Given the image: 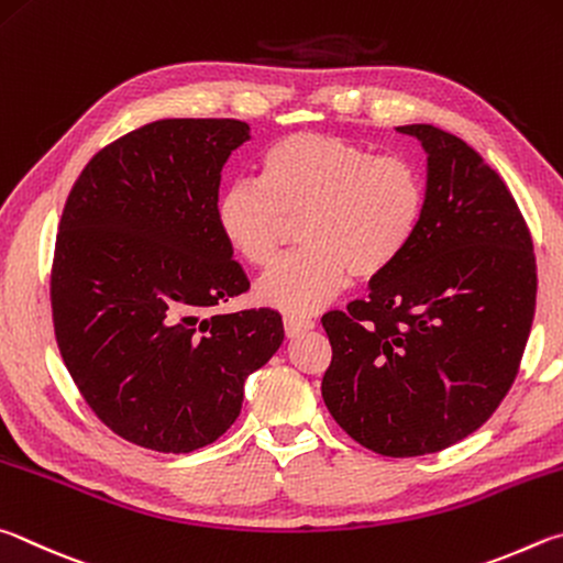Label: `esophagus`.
I'll return each mask as SVG.
<instances>
[{"label": "esophagus", "instance_id": "1", "mask_svg": "<svg viewBox=\"0 0 563 563\" xmlns=\"http://www.w3.org/2000/svg\"><path fill=\"white\" fill-rule=\"evenodd\" d=\"M313 329V321L311 319H303V317H294V313H287L284 317V331H287V336H299V333Z\"/></svg>", "mask_w": 563, "mask_h": 563}]
</instances>
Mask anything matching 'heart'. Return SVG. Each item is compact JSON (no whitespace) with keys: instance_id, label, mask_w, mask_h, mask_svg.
Here are the masks:
<instances>
[{"instance_id":"1","label":"heart","mask_w":563,"mask_h":563,"mask_svg":"<svg viewBox=\"0 0 563 563\" xmlns=\"http://www.w3.org/2000/svg\"><path fill=\"white\" fill-rule=\"evenodd\" d=\"M426 180L398 155L333 135L297 133L260 161V180H234L214 200V222L230 252L254 269L272 266L299 222L303 246L264 276L260 299L311 313L346 287L396 264L426 214Z\"/></svg>"}]
</instances>
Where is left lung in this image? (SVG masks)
I'll return each instance as SVG.
<instances>
[{"label":"left lung","instance_id":"1","mask_svg":"<svg viewBox=\"0 0 563 563\" xmlns=\"http://www.w3.org/2000/svg\"><path fill=\"white\" fill-rule=\"evenodd\" d=\"M428 153L420 230L366 299L323 313L333 420L378 455L418 457L475 432L517 378L537 307L529 227L475 147L400 125Z\"/></svg>","mask_w":563,"mask_h":563}]
</instances>
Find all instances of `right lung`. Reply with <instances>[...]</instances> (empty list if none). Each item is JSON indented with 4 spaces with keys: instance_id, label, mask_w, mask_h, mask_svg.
I'll list each match as a JSON object with an SVG mask.
<instances>
[{
    "instance_id": "1",
    "label": "right lung",
    "mask_w": 563,
    "mask_h": 563,
    "mask_svg": "<svg viewBox=\"0 0 563 563\" xmlns=\"http://www.w3.org/2000/svg\"><path fill=\"white\" fill-rule=\"evenodd\" d=\"M244 141L234 118L147 123L101 147L66 197L56 343L88 408L133 445H210L284 341L272 309L210 313L250 289L214 222L222 165Z\"/></svg>"
}]
</instances>
